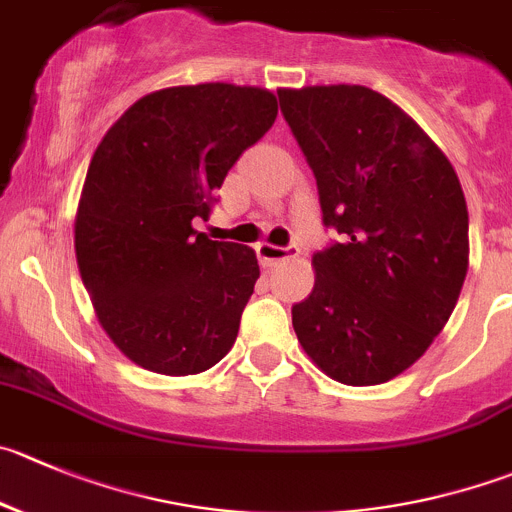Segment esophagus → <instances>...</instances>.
Here are the masks:
<instances>
[{"label": "esophagus", "instance_id": "obj_1", "mask_svg": "<svg viewBox=\"0 0 512 512\" xmlns=\"http://www.w3.org/2000/svg\"><path fill=\"white\" fill-rule=\"evenodd\" d=\"M256 253L259 259L266 261V264H279V261H289L299 256V248L296 246H274V243H259L256 246Z\"/></svg>", "mask_w": 512, "mask_h": 512}]
</instances>
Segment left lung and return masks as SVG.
Instances as JSON below:
<instances>
[{
  "instance_id": "obj_1",
  "label": "left lung",
  "mask_w": 512,
  "mask_h": 512,
  "mask_svg": "<svg viewBox=\"0 0 512 512\" xmlns=\"http://www.w3.org/2000/svg\"><path fill=\"white\" fill-rule=\"evenodd\" d=\"M314 170L324 226L342 243L314 253V289L291 309L311 362L369 387L410 369L450 319L467 274V203L435 140L364 85L279 90Z\"/></svg>"
}]
</instances>
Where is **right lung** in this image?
<instances>
[{
	"label": "right lung",
	"mask_w": 512,
	"mask_h": 512,
	"mask_svg": "<svg viewBox=\"0 0 512 512\" xmlns=\"http://www.w3.org/2000/svg\"><path fill=\"white\" fill-rule=\"evenodd\" d=\"M276 113L266 87H165L130 105L97 145L75 256L97 321L138 367L186 377L231 352L259 261L193 221H208L226 173Z\"/></svg>",
	"instance_id": "add662e5"
}]
</instances>
